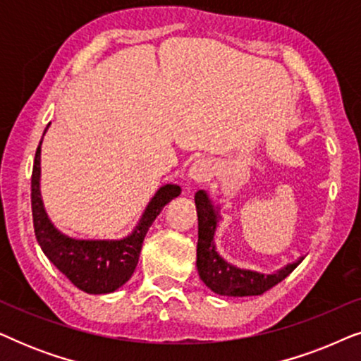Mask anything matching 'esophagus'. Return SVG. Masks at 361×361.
I'll return each instance as SVG.
<instances>
[{
	"label": "esophagus",
	"instance_id": "34e87169",
	"mask_svg": "<svg viewBox=\"0 0 361 361\" xmlns=\"http://www.w3.org/2000/svg\"><path fill=\"white\" fill-rule=\"evenodd\" d=\"M212 176V164L205 159L195 161L189 169V177L194 182H205Z\"/></svg>",
	"mask_w": 361,
	"mask_h": 361
}]
</instances>
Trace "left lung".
<instances>
[{
	"mask_svg": "<svg viewBox=\"0 0 361 361\" xmlns=\"http://www.w3.org/2000/svg\"><path fill=\"white\" fill-rule=\"evenodd\" d=\"M195 209L199 216V241H197V271L200 279L210 290L219 295L228 298H246V295H259L281 283L284 278L298 268L299 258L294 263L286 264L274 273L264 274L259 271L238 268L231 264L216 251L215 230L219 226L220 207L214 202L205 190L195 194Z\"/></svg>",
	"mask_w": 361,
	"mask_h": 361,
	"instance_id": "left-lung-1",
	"label": "left lung"
}]
</instances>
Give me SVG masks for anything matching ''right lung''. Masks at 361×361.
<instances>
[{"mask_svg":"<svg viewBox=\"0 0 361 361\" xmlns=\"http://www.w3.org/2000/svg\"><path fill=\"white\" fill-rule=\"evenodd\" d=\"M49 128V125H47ZM46 128V131H47ZM44 131V135H46ZM41 145L36 151L31 179V204L37 243L49 261L73 286L87 294L115 293L135 273L145 236L180 187L166 184L157 189L133 231L120 240H78L59 231L49 219L41 197Z\"/></svg>","mask_w":361,"mask_h":361,"instance_id":"obj_1","label":"right lung"}]
</instances>
